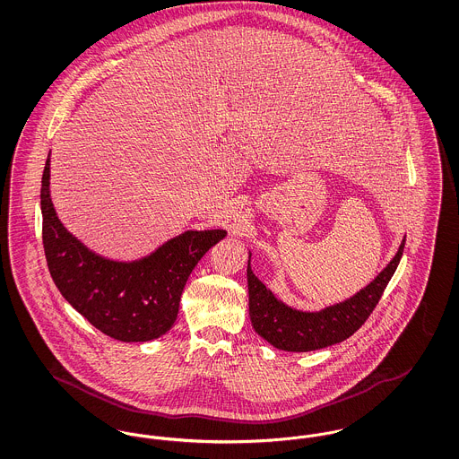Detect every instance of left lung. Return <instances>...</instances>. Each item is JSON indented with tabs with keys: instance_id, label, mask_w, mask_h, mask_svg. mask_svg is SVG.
<instances>
[{
	"instance_id": "left-lung-1",
	"label": "left lung",
	"mask_w": 459,
	"mask_h": 459,
	"mask_svg": "<svg viewBox=\"0 0 459 459\" xmlns=\"http://www.w3.org/2000/svg\"><path fill=\"white\" fill-rule=\"evenodd\" d=\"M406 238L389 264L348 299L325 306L320 311H303L285 305L266 289L251 270V253L247 260V292L249 318L258 335L273 348L290 352L322 350L346 341L370 316L378 305L384 289L393 279L401 262Z\"/></svg>"
}]
</instances>
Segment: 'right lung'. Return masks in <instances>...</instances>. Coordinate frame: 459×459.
I'll return each instance as SVG.
<instances>
[{"mask_svg": "<svg viewBox=\"0 0 459 459\" xmlns=\"http://www.w3.org/2000/svg\"><path fill=\"white\" fill-rule=\"evenodd\" d=\"M41 213L53 282L91 325L122 342H148L172 328L193 268L227 236L223 229L186 230L139 260L105 258L58 219L49 195V154L41 180Z\"/></svg>", "mask_w": 459, "mask_h": 459, "instance_id": "right-lung-1", "label": "right lung"}]
</instances>
